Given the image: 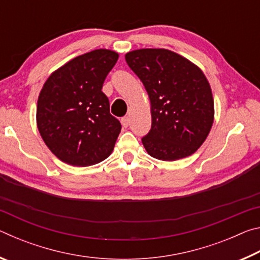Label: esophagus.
<instances>
[{"instance_id":"esophagus-1","label":"esophagus","mask_w":260,"mask_h":260,"mask_svg":"<svg viewBox=\"0 0 260 260\" xmlns=\"http://www.w3.org/2000/svg\"><path fill=\"white\" fill-rule=\"evenodd\" d=\"M121 125H122V127H126L129 125V118L128 117H124V118H121Z\"/></svg>"}]
</instances>
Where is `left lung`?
<instances>
[{"instance_id":"1","label":"left lung","mask_w":260,"mask_h":260,"mask_svg":"<svg viewBox=\"0 0 260 260\" xmlns=\"http://www.w3.org/2000/svg\"><path fill=\"white\" fill-rule=\"evenodd\" d=\"M125 59L150 100L151 129L142 139L147 152L166 161L196 152L214 120L212 90L203 71L162 48L129 51Z\"/></svg>"}]
</instances>
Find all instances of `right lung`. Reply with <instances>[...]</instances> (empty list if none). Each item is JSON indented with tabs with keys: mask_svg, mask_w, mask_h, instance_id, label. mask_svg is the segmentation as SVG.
<instances>
[{
	"mask_svg": "<svg viewBox=\"0 0 260 260\" xmlns=\"http://www.w3.org/2000/svg\"><path fill=\"white\" fill-rule=\"evenodd\" d=\"M118 52L95 49L52 72L39 94L37 126L49 150L72 166H90L113 151L121 125L110 114L103 82Z\"/></svg>",
	"mask_w": 260,
	"mask_h": 260,
	"instance_id": "add662e5",
	"label": "right lung"
}]
</instances>
